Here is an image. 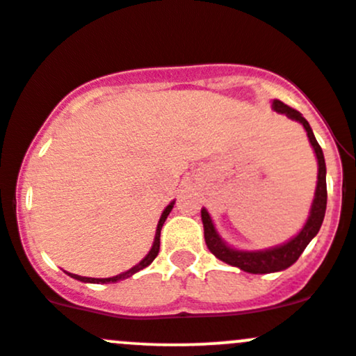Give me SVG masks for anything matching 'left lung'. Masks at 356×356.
<instances>
[{
	"label": "left lung",
	"instance_id": "obj_1",
	"mask_svg": "<svg viewBox=\"0 0 356 356\" xmlns=\"http://www.w3.org/2000/svg\"><path fill=\"white\" fill-rule=\"evenodd\" d=\"M276 112H282L286 114L290 119L302 122L307 131V136H309L310 145L314 147L316 152L317 162H319V175H317V189H316V197H314L312 209H310V216L307 220L305 227L302 228L300 234L295 238H291L290 242H286L285 245L275 247V249L268 250H259V252H244V250H234L230 247H227L220 241L218 234H216L215 227H213L211 218H209L207 209H201V218H203V227H204V241H207L208 249L211 250V254H215L220 261L230 264V266L241 268L247 273H252V275H264V273H275L286 269L288 266L295 263V261L300 257V254L304 252V249L309 245V242L319 232L321 225H323L324 213H326V204H327V188H326V162H324L323 149H321L319 143H317L316 136H314L312 129H310L309 122L305 121L304 115L298 111H295L293 107L286 106L282 100H275L273 102Z\"/></svg>",
	"mask_w": 356,
	"mask_h": 356
}]
</instances>
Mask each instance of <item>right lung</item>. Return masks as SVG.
Segmentation results:
<instances>
[{"label":"right lung","instance_id":"obj_1","mask_svg":"<svg viewBox=\"0 0 356 356\" xmlns=\"http://www.w3.org/2000/svg\"><path fill=\"white\" fill-rule=\"evenodd\" d=\"M172 207H174V203L168 204V207L165 208V211H163L162 216H160V222H159V227H156V234H155V242H153V247H152V250H149V252H148V256L145 257V259L141 261L140 264H136V266H134V268H131L129 271L121 273V275H118V276H112V278H87V276L71 275V273H68V275L71 276V278L80 280V282H85V283H115V282H119V280L129 278V276H133L134 273H138V271H140V269L149 266V264L153 263V259H155V257L159 256V250H160V230H162V225H163V222H165V220H167L168 213L172 211Z\"/></svg>","mask_w":356,"mask_h":356}]
</instances>
